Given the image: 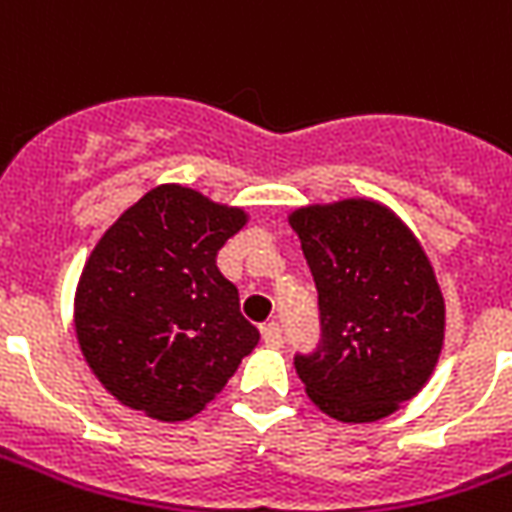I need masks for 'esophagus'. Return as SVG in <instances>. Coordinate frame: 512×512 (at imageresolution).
<instances>
[{
	"label": "esophagus",
	"instance_id": "34e87169",
	"mask_svg": "<svg viewBox=\"0 0 512 512\" xmlns=\"http://www.w3.org/2000/svg\"><path fill=\"white\" fill-rule=\"evenodd\" d=\"M263 343L268 345V348H282L285 345V334H282V326L279 323H266L263 326Z\"/></svg>",
	"mask_w": 512,
	"mask_h": 512
}]
</instances>
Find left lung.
Here are the masks:
<instances>
[{
    "instance_id": "left-lung-1",
    "label": "left lung",
    "mask_w": 512,
    "mask_h": 512,
    "mask_svg": "<svg viewBox=\"0 0 512 512\" xmlns=\"http://www.w3.org/2000/svg\"><path fill=\"white\" fill-rule=\"evenodd\" d=\"M318 288L321 343L293 365L340 422H376L425 386L444 343V299L428 255L373 200L290 213Z\"/></svg>"
}]
</instances>
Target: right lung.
Here are the masks:
<instances>
[{
  "mask_svg": "<svg viewBox=\"0 0 512 512\" xmlns=\"http://www.w3.org/2000/svg\"><path fill=\"white\" fill-rule=\"evenodd\" d=\"M241 208L156 186L95 244L73 323L87 365L128 408L178 422L219 395L260 340L216 268Z\"/></svg>",
  "mask_w": 512,
  "mask_h": 512,
  "instance_id": "1",
  "label": "right lung"
}]
</instances>
